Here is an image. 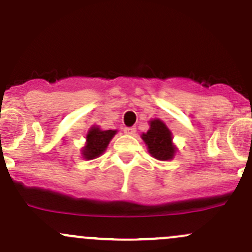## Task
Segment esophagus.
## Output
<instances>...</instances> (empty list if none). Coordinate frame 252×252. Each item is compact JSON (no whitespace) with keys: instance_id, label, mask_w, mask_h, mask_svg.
<instances>
[{"instance_id":"esophagus-1","label":"esophagus","mask_w":252,"mask_h":252,"mask_svg":"<svg viewBox=\"0 0 252 252\" xmlns=\"http://www.w3.org/2000/svg\"><path fill=\"white\" fill-rule=\"evenodd\" d=\"M124 133L128 134V135H134L136 133V128L135 126H126V128H124Z\"/></svg>"}]
</instances>
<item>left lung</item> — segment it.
Returning <instances> with one entry per match:
<instances>
[{
    "label": "left lung",
    "instance_id": "1",
    "mask_svg": "<svg viewBox=\"0 0 252 252\" xmlns=\"http://www.w3.org/2000/svg\"><path fill=\"white\" fill-rule=\"evenodd\" d=\"M150 155L159 161H168L174 157L177 147L172 142V131L161 119L150 121V129L141 135Z\"/></svg>",
    "mask_w": 252,
    "mask_h": 252
}]
</instances>
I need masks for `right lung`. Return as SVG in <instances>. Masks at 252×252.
Wrapping results in <instances>:
<instances>
[{
  "label": "right lung",
  "instance_id": "obj_1",
  "mask_svg": "<svg viewBox=\"0 0 252 252\" xmlns=\"http://www.w3.org/2000/svg\"><path fill=\"white\" fill-rule=\"evenodd\" d=\"M117 130H101L98 126H91L86 135V144L81 150L83 158L94 159L100 157L107 149L108 144L116 135Z\"/></svg>",
  "mask_w": 252,
  "mask_h": 252
}]
</instances>
